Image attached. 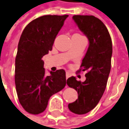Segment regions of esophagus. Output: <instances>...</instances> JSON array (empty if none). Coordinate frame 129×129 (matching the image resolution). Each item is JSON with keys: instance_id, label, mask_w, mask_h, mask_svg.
<instances>
[{"instance_id": "34e87169", "label": "esophagus", "mask_w": 129, "mask_h": 129, "mask_svg": "<svg viewBox=\"0 0 129 129\" xmlns=\"http://www.w3.org/2000/svg\"><path fill=\"white\" fill-rule=\"evenodd\" d=\"M70 76V74L69 73H66V78H67V79H68Z\"/></svg>"}]
</instances>
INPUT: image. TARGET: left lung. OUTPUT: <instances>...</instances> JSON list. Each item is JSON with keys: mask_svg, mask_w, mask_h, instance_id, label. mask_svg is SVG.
<instances>
[{"mask_svg": "<svg viewBox=\"0 0 129 129\" xmlns=\"http://www.w3.org/2000/svg\"><path fill=\"white\" fill-rule=\"evenodd\" d=\"M73 19L88 41L81 65L82 70L88 73L84 82L78 81L74 76L68 79L67 84L78 94V98L70 103L68 108L75 114L83 115L97 105L105 92L111 69L113 46L106 26L98 18L75 15Z\"/></svg>", "mask_w": 129, "mask_h": 129, "instance_id": "1", "label": "left lung"}]
</instances>
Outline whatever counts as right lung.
Instances as JSON below:
<instances>
[{"mask_svg": "<svg viewBox=\"0 0 129 129\" xmlns=\"http://www.w3.org/2000/svg\"><path fill=\"white\" fill-rule=\"evenodd\" d=\"M68 15H46L29 22L23 30L15 60V85L19 101L27 113H43L49 98L66 85L64 70L46 75L42 57L52 50L56 36Z\"/></svg>", "mask_w": 129, "mask_h": 129, "instance_id": "1", "label": "right lung"}]
</instances>
